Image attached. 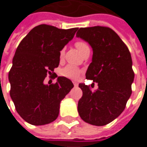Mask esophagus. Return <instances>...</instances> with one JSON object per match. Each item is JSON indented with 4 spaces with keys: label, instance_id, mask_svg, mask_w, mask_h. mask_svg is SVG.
I'll use <instances>...</instances> for the list:
<instances>
[{
    "label": "esophagus",
    "instance_id": "obj_1",
    "mask_svg": "<svg viewBox=\"0 0 147 147\" xmlns=\"http://www.w3.org/2000/svg\"><path fill=\"white\" fill-rule=\"evenodd\" d=\"M73 83H74V86H78V83H77V82H73Z\"/></svg>",
    "mask_w": 147,
    "mask_h": 147
}]
</instances>
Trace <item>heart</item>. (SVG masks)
<instances>
[{
  "label": "heart",
  "instance_id": "obj_1",
  "mask_svg": "<svg viewBox=\"0 0 147 147\" xmlns=\"http://www.w3.org/2000/svg\"><path fill=\"white\" fill-rule=\"evenodd\" d=\"M74 45L82 55H84L85 53L90 52L89 45L86 41L78 40L75 42ZM64 56H65V48H62L60 52V58L63 59ZM60 74H61V75L65 78H68L70 79H76L78 76L80 75L81 70L78 68L69 65H67V66L62 68L60 71Z\"/></svg>",
  "mask_w": 147,
  "mask_h": 147
}]
</instances>
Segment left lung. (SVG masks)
<instances>
[{
	"mask_svg": "<svg viewBox=\"0 0 147 147\" xmlns=\"http://www.w3.org/2000/svg\"><path fill=\"white\" fill-rule=\"evenodd\" d=\"M76 35L88 42L93 49L92 62L86 78L99 86L95 91H91L88 86L79 84L82 96L78 111L85 122L103 126L121 114L130 97L134 78L130 53L119 35L109 27L80 28Z\"/></svg>",
	"mask_w": 147,
	"mask_h": 147,
	"instance_id": "1",
	"label": "left lung"
}]
</instances>
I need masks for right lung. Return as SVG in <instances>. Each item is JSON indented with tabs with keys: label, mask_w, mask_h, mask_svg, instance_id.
Segmentation results:
<instances>
[{
	"label": "right lung",
	"mask_w": 147,
	"mask_h": 147,
	"mask_svg": "<svg viewBox=\"0 0 147 147\" xmlns=\"http://www.w3.org/2000/svg\"><path fill=\"white\" fill-rule=\"evenodd\" d=\"M77 30V27L64 30L41 24L30 30L17 48L9 73V94L18 113L30 125L54 121L61 101L74 87L65 77H58L57 82L51 85H45L44 81L47 76L53 77L60 63L61 50Z\"/></svg>",
	"instance_id": "right-lung-1"
}]
</instances>
